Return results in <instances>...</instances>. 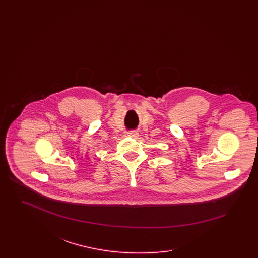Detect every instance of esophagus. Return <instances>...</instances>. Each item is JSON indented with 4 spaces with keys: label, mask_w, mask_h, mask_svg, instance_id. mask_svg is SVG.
I'll return each instance as SVG.
<instances>
[{
    "label": "esophagus",
    "mask_w": 258,
    "mask_h": 258,
    "mask_svg": "<svg viewBox=\"0 0 258 258\" xmlns=\"http://www.w3.org/2000/svg\"><path fill=\"white\" fill-rule=\"evenodd\" d=\"M127 135H128L130 137L135 138V137H137V136H138V133H137L136 131H131V132H128Z\"/></svg>",
    "instance_id": "34e87169"
}]
</instances>
